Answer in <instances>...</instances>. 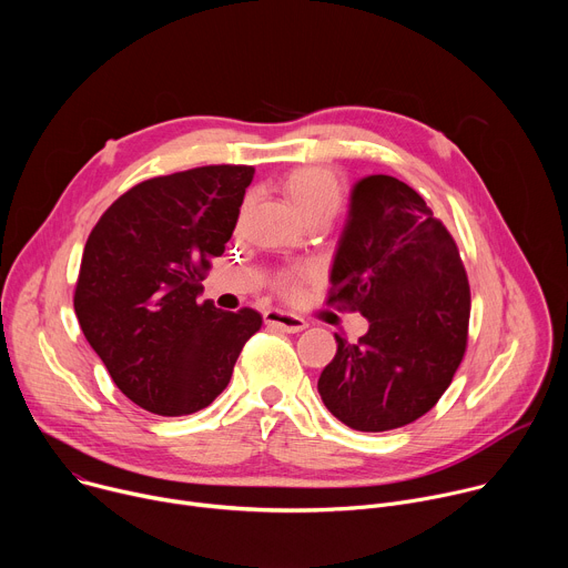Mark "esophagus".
<instances>
[{"label":"esophagus","mask_w":568,"mask_h":568,"mask_svg":"<svg viewBox=\"0 0 568 568\" xmlns=\"http://www.w3.org/2000/svg\"><path fill=\"white\" fill-rule=\"evenodd\" d=\"M265 323L270 328H278L283 333H301L307 328V321L283 310H267L265 312Z\"/></svg>","instance_id":"obj_1"}]
</instances>
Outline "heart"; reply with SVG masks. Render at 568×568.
Segmentation results:
<instances>
[{"label":"heart","mask_w":568,"mask_h":568,"mask_svg":"<svg viewBox=\"0 0 568 568\" xmlns=\"http://www.w3.org/2000/svg\"><path fill=\"white\" fill-rule=\"evenodd\" d=\"M281 191L307 224H328L344 202V189L337 173L318 164L292 169L281 180ZM305 278L307 270H287L276 278V290L287 298H296Z\"/></svg>","instance_id":"obj_1"}]
</instances>
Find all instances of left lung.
I'll return each instance as SVG.
<instances>
[{"mask_svg": "<svg viewBox=\"0 0 568 568\" xmlns=\"http://www.w3.org/2000/svg\"><path fill=\"white\" fill-rule=\"evenodd\" d=\"M331 283L328 305L366 316L368 333L355 344L335 335L318 377L323 404L357 432L425 416L467 348L469 283L445 224L409 184L359 180Z\"/></svg>", "mask_w": 568, "mask_h": 568, "instance_id": "obj_1", "label": "left lung"}]
</instances>
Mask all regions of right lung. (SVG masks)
I'll list each match as a JSON object with an SVG mask.
<instances>
[{"instance_id":"obj_1","label":"right lung","mask_w":568,"mask_h":568,"mask_svg":"<svg viewBox=\"0 0 568 568\" xmlns=\"http://www.w3.org/2000/svg\"><path fill=\"white\" fill-rule=\"evenodd\" d=\"M254 166H200L152 178L97 222L80 261L73 310L114 384L156 416L195 414L226 388L263 316L200 303L224 254Z\"/></svg>"}]
</instances>
